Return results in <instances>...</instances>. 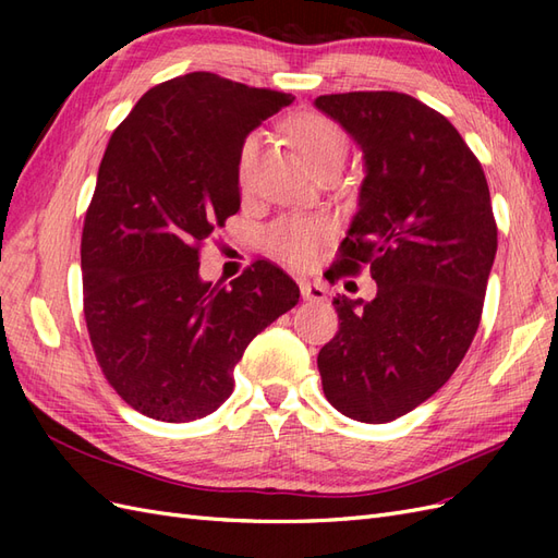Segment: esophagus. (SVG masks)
<instances>
[{
    "instance_id": "esophagus-1",
    "label": "esophagus",
    "mask_w": 558,
    "mask_h": 558,
    "mask_svg": "<svg viewBox=\"0 0 558 558\" xmlns=\"http://www.w3.org/2000/svg\"><path fill=\"white\" fill-rule=\"evenodd\" d=\"M300 295H302V300H310V302H324L326 300V289L320 283L300 281Z\"/></svg>"
}]
</instances>
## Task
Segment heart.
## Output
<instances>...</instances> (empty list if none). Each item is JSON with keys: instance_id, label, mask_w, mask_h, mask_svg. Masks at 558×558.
<instances>
[{"instance_id": "1", "label": "heart", "mask_w": 558, "mask_h": 558, "mask_svg": "<svg viewBox=\"0 0 558 558\" xmlns=\"http://www.w3.org/2000/svg\"><path fill=\"white\" fill-rule=\"evenodd\" d=\"M289 130L293 134L295 144L300 146L302 154L316 167V170H326V167L342 162L347 154V134L337 125L332 118L324 113H302L295 116L289 123ZM260 132H248L240 144L238 162H234V177H238V185L246 191L253 179V167L258 160L260 150ZM330 226L324 216L312 214H291L283 216L279 221L267 228L265 232V248L272 258L302 267L312 263L320 242L326 240Z\"/></svg>"}]
</instances>
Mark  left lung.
<instances>
[{"mask_svg":"<svg viewBox=\"0 0 558 558\" xmlns=\"http://www.w3.org/2000/svg\"><path fill=\"white\" fill-rule=\"evenodd\" d=\"M363 148L359 214L335 277L369 265L375 300H332L340 330L318 351L337 412L388 424L449 381L475 337L498 248L477 156L447 118L396 90L320 95L314 102Z\"/></svg>","mask_w":558,"mask_h":558,"instance_id":"obj_1","label":"left lung"}]
</instances>
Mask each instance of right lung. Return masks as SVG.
<instances>
[{
  "mask_svg": "<svg viewBox=\"0 0 558 558\" xmlns=\"http://www.w3.org/2000/svg\"><path fill=\"white\" fill-rule=\"evenodd\" d=\"M293 95L191 72L150 88L111 134L81 234L95 359L132 410L185 424L221 408L244 349L300 289L269 260L199 279V251L240 211L238 150Z\"/></svg>",
  "mask_w": 558,
  "mask_h": 558,
  "instance_id": "add662e5",
  "label": "right lung"
}]
</instances>
